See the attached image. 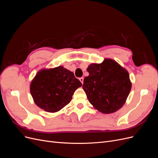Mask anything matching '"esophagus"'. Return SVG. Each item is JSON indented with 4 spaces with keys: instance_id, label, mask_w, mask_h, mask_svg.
Segmentation results:
<instances>
[{
    "instance_id": "esophagus-1",
    "label": "esophagus",
    "mask_w": 158,
    "mask_h": 158,
    "mask_svg": "<svg viewBox=\"0 0 158 158\" xmlns=\"http://www.w3.org/2000/svg\"><path fill=\"white\" fill-rule=\"evenodd\" d=\"M79 80H80V81L81 82V83H82V84H83V83H84V78H83V77H81V78H79Z\"/></svg>"
}]
</instances>
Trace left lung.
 <instances>
[{
    "label": "left lung",
    "mask_w": 158,
    "mask_h": 158,
    "mask_svg": "<svg viewBox=\"0 0 158 158\" xmlns=\"http://www.w3.org/2000/svg\"><path fill=\"white\" fill-rule=\"evenodd\" d=\"M82 88L89 103L103 113L117 111L125 103L131 89L128 72L117 62L106 59L101 64H92Z\"/></svg>",
    "instance_id": "left-lung-1"
}]
</instances>
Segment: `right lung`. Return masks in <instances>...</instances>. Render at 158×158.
<instances>
[{
  "mask_svg": "<svg viewBox=\"0 0 158 158\" xmlns=\"http://www.w3.org/2000/svg\"><path fill=\"white\" fill-rule=\"evenodd\" d=\"M82 85L73 72L59 66L38 72L30 85V92L37 106L54 113L70 103L75 90Z\"/></svg>",
  "mask_w": 158,
  "mask_h": 158,
  "instance_id": "1",
  "label": "right lung"
}]
</instances>
